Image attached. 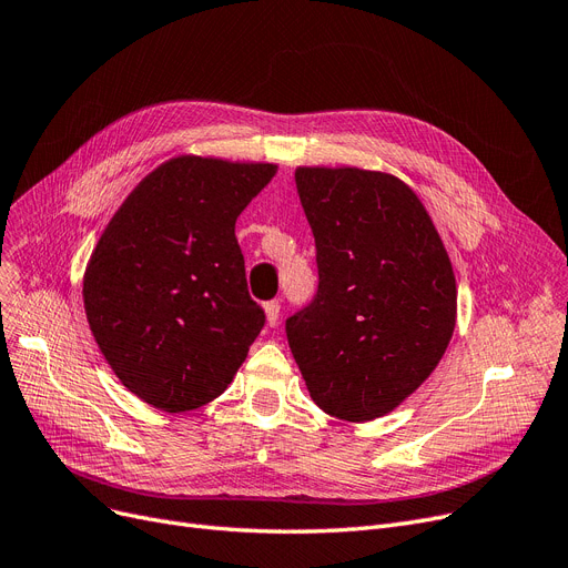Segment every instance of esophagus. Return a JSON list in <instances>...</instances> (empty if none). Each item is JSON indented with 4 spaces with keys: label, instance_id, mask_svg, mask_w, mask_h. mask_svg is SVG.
Returning <instances> with one entry per match:
<instances>
[{
    "label": "esophagus",
    "instance_id": "34e87169",
    "mask_svg": "<svg viewBox=\"0 0 568 568\" xmlns=\"http://www.w3.org/2000/svg\"><path fill=\"white\" fill-rule=\"evenodd\" d=\"M264 315H266V325L274 327V325L278 323L281 304H278V302H266V304H264Z\"/></svg>",
    "mask_w": 568,
    "mask_h": 568
}]
</instances>
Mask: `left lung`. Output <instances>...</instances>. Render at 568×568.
<instances>
[{"mask_svg": "<svg viewBox=\"0 0 568 568\" xmlns=\"http://www.w3.org/2000/svg\"><path fill=\"white\" fill-rule=\"evenodd\" d=\"M317 294L287 317L294 362L325 413L368 423L420 387L455 332L457 283L425 204L404 181L357 166H300Z\"/></svg>", "mask_w": 568, "mask_h": 568, "instance_id": "left-lung-1", "label": "left lung"}]
</instances>
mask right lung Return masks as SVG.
I'll return each instance as SVG.
<instances>
[{"instance_id":"right-lung-1","label":"right lung","mask_w":568,"mask_h":568,"mask_svg":"<svg viewBox=\"0 0 568 568\" xmlns=\"http://www.w3.org/2000/svg\"><path fill=\"white\" fill-rule=\"evenodd\" d=\"M278 164L179 155L111 217L83 276L92 336L118 381L166 413L220 397L264 327L234 234Z\"/></svg>"}]
</instances>
